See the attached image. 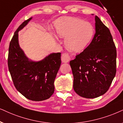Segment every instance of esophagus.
<instances>
[{"label": "esophagus", "instance_id": "esophagus-1", "mask_svg": "<svg viewBox=\"0 0 123 123\" xmlns=\"http://www.w3.org/2000/svg\"><path fill=\"white\" fill-rule=\"evenodd\" d=\"M61 60L62 62L64 63H67L69 62L70 60V57L69 55V54H66V53H63L62 54L61 56Z\"/></svg>", "mask_w": 123, "mask_h": 123}]
</instances>
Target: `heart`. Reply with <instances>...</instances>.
Segmentation results:
<instances>
[{"label": "heart", "mask_w": 123, "mask_h": 123, "mask_svg": "<svg viewBox=\"0 0 123 123\" xmlns=\"http://www.w3.org/2000/svg\"><path fill=\"white\" fill-rule=\"evenodd\" d=\"M58 36L65 38V44L73 52L83 50L92 40L95 28L90 22L75 17H66L55 23Z\"/></svg>", "instance_id": "obj_1"}]
</instances>
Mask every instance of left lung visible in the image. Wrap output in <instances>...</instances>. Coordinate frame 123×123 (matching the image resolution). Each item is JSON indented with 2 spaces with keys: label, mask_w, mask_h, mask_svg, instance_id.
<instances>
[{
  "label": "left lung",
  "mask_w": 123,
  "mask_h": 123,
  "mask_svg": "<svg viewBox=\"0 0 123 123\" xmlns=\"http://www.w3.org/2000/svg\"><path fill=\"white\" fill-rule=\"evenodd\" d=\"M95 33L92 41L70 61L74 91L90 99L105 94L116 72V50L112 36L98 17L95 16Z\"/></svg>",
  "instance_id": "obj_1"
}]
</instances>
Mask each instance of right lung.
<instances>
[{
	"label": "right lung",
	"instance_id": "add662e5",
	"mask_svg": "<svg viewBox=\"0 0 123 123\" xmlns=\"http://www.w3.org/2000/svg\"><path fill=\"white\" fill-rule=\"evenodd\" d=\"M32 18L24 21L15 31L9 46L8 66L17 90L29 100L38 102L49 99L54 93L61 53H52L38 61L28 58L20 46L18 33Z\"/></svg>",
	"mask_w": 123,
	"mask_h": 123
}]
</instances>
